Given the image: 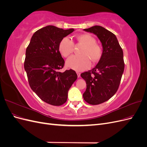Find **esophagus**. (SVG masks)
Wrapping results in <instances>:
<instances>
[{"label": "esophagus", "mask_w": 147, "mask_h": 147, "mask_svg": "<svg viewBox=\"0 0 147 147\" xmlns=\"http://www.w3.org/2000/svg\"><path fill=\"white\" fill-rule=\"evenodd\" d=\"M77 72V76H78V77H80V72H78V71H77V72Z\"/></svg>", "instance_id": "obj_1"}]
</instances>
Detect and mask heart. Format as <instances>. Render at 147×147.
<instances>
[{"label": "heart", "mask_w": 147, "mask_h": 147, "mask_svg": "<svg viewBox=\"0 0 147 147\" xmlns=\"http://www.w3.org/2000/svg\"><path fill=\"white\" fill-rule=\"evenodd\" d=\"M77 42L83 45L80 51V55H74L66 61V65L69 68L80 71L87 69L90 65V60L93 63L98 61L102 56L101 47L96 43L95 39L89 34H80L75 37ZM61 54L68 57L74 51V43L68 37L61 40L59 45Z\"/></svg>", "instance_id": "b5f03b06"}]
</instances>
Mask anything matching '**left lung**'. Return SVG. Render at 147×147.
Listing matches in <instances>:
<instances>
[{"label":"left lung","mask_w":147,"mask_h":147,"mask_svg":"<svg viewBox=\"0 0 147 147\" xmlns=\"http://www.w3.org/2000/svg\"><path fill=\"white\" fill-rule=\"evenodd\" d=\"M98 37L102 46V54L95 67L81 74L86 81L84 100L91 105H98L108 100L117 91L124 63L123 51L114 34L100 26L83 29Z\"/></svg>","instance_id":"obj_1"}]
</instances>
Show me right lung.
Listing matches in <instances>:
<instances>
[{"instance_id": "obj_1", "label": "right lung", "mask_w": 147, "mask_h": 147, "mask_svg": "<svg viewBox=\"0 0 147 147\" xmlns=\"http://www.w3.org/2000/svg\"><path fill=\"white\" fill-rule=\"evenodd\" d=\"M74 29L64 30L47 26L37 30L26 51L24 69L29 85L43 101L55 106L64 104L68 91L77 78L72 69L64 72L59 45L61 40L73 32Z\"/></svg>"}]
</instances>
